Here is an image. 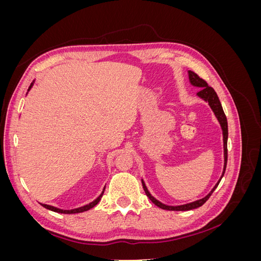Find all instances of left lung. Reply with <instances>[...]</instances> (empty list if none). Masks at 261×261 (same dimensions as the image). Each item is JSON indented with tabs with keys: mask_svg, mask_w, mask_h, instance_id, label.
Listing matches in <instances>:
<instances>
[{
	"mask_svg": "<svg viewBox=\"0 0 261 261\" xmlns=\"http://www.w3.org/2000/svg\"><path fill=\"white\" fill-rule=\"evenodd\" d=\"M188 78H189V83H191L192 86L198 87V88H200V90L197 92V96H198L200 99H202L203 101L208 102L209 107L211 108L213 113H215L217 120H218V122H219V124L221 126V129H222V135H223V152H224L223 171H222V175H221V177L218 180V183L215 186H213V188L211 189V192L207 196H204L203 198H201L199 200H196V201L185 203V204H179V206H169V204H164L161 201L155 199L154 197L151 194H150V192L148 191V188H147V186L145 184L144 179L141 178V183H143L144 191H145L146 195L149 197V199L151 200L155 204V206H158V207L163 209V210L187 211V210H193V209L201 207L202 204L209 199V197L211 196V194L213 192H215V189L218 187L219 183H220L221 179H222V177L224 175L225 169H226V162H227V135H228V132H227V120H226V116H225L224 111H223V109H222V106H221V102L219 100L218 94L215 91V89L212 88V87H209L208 84L204 82L202 78H200L196 73L192 72V70H188Z\"/></svg>",
	"mask_w": 261,
	"mask_h": 261,
	"instance_id": "8db88e82",
	"label": "left lung"
}]
</instances>
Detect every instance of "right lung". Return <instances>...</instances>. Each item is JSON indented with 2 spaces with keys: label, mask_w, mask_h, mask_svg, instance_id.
<instances>
[{
  "label": "right lung",
  "mask_w": 261,
  "mask_h": 261,
  "mask_svg": "<svg viewBox=\"0 0 261 261\" xmlns=\"http://www.w3.org/2000/svg\"><path fill=\"white\" fill-rule=\"evenodd\" d=\"M34 83H35V81H34L33 83H31V85L29 86L28 91H29L31 88H33ZM105 189H106V186H105V188H103V191H102V193L99 195L98 198H96V199H94L93 201H91L90 203H88V204H85V206L80 207V208H75V209H70V210H63V209H60V208H57V207H53V206H50V204H45V203H41V206H43L45 209H49V210H51V211L59 212V213H65V215H72V213H80V212H84V211H87V210H90L91 208H93L94 206H96V204L101 200L102 196H103Z\"/></svg>",
  "instance_id": "add662e5"
}]
</instances>
